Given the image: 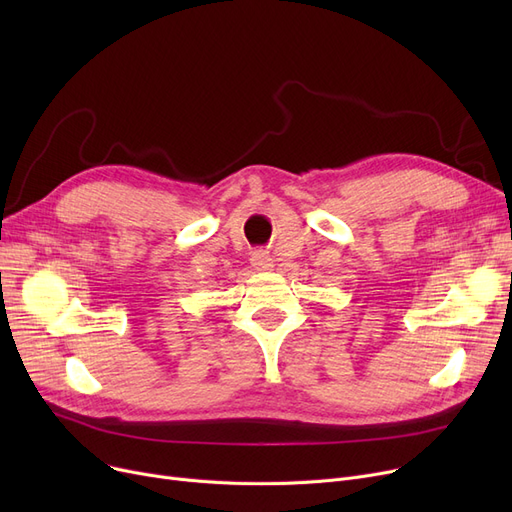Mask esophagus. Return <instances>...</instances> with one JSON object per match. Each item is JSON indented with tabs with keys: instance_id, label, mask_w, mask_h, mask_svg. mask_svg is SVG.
Wrapping results in <instances>:
<instances>
[{
	"instance_id": "esophagus-1",
	"label": "esophagus",
	"mask_w": 512,
	"mask_h": 512,
	"mask_svg": "<svg viewBox=\"0 0 512 512\" xmlns=\"http://www.w3.org/2000/svg\"><path fill=\"white\" fill-rule=\"evenodd\" d=\"M251 263L257 267V270H270V267H274L272 257L267 255L263 249L253 251V255H251Z\"/></svg>"
}]
</instances>
